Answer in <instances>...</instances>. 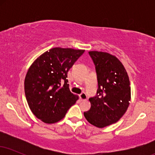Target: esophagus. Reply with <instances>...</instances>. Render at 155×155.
<instances>
[{
    "label": "esophagus",
    "instance_id": "esophagus-1",
    "mask_svg": "<svg viewBox=\"0 0 155 155\" xmlns=\"http://www.w3.org/2000/svg\"><path fill=\"white\" fill-rule=\"evenodd\" d=\"M79 97H80V99H81V101H84V100H87V96L85 92H81V93L79 95Z\"/></svg>",
    "mask_w": 155,
    "mask_h": 155
}]
</instances>
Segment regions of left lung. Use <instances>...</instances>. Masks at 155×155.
I'll return each instance as SVG.
<instances>
[{"mask_svg": "<svg viewBox=\"0 0 155 155\" xmlns=\"http://www.w3.org/2000/svg\"><path fill=\"white\" fill-rule=\"evenodd\" d=\"M97 73V95L90 98L91 107L84 112L86 120L99 128L116 123L128 108L131 90L127 73L120 60L104 51H89Z\"/></svg>", "mask_w": 155, "mask_h": 155, "instance_id": "obj_1", "label": "left lung"}]
</instances>
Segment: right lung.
<instances>
[{
    "label": "right lung",
    "instance_id": "1",
    "mask_svg": "<svg viewBox=\"0 0 155 155\" xmlns=\"http://www.w3.org/2000/svg\"><path fill=\"white\" fill-rule=\"evenodd\" d=\"M84 52V49L54 47L30 66L25 79L26 100L33 114L44 123L61 120L79 99L69 90L67 74Z\"/></svg>",
    "mask_w": 155,
    "mask_h": 155
}]
</instances>
